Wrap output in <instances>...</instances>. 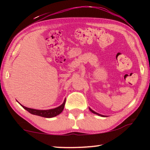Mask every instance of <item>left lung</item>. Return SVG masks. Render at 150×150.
<instances>
[{
    "label": "left lung",
    "mask_w": 150,
    "mask_h": 150,
    "mask_svg": "<svg viewBox=\"0 0 150 150\" xmlns=\"http://www.w3.org/2000/svg\"><path fill=\"white\" fill-rule=\"evenodd\" d=\"M89 110H90V111H91V112H93V113H94V114H96V115H100V116H102V117H105L104 115H100V114H99V113H98V112L93 111V110H92V109H91V108H89Z\"/></svg>",
    "instance_id": "8db88e82"
}]
</instances>
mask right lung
<instances>
[{
  "instance_id": "right-lung-1",
  "label": "right lung",
  "mask_w": 150,
  "mask_h": 150,
  "mask_svg": "<svg viewBox=\"0 0 150 150\" xmlns=\"http://www.w3.org/2000/svg\"><path fill=\"white\" fill-rule=\"evenodd\" d=\"M65 104V100H64L63 103L61 104V106H59L58 107L55 108H52V109H49V110H37V109H33V108H27L26 107V106H22V104H20V105H21L24 109L26 110L28 112H29L30 113H31L33 115L44 117H46V118H50L60 114L61 112L63 111V108H64Z\"/></svg>"
}]
</instances>
